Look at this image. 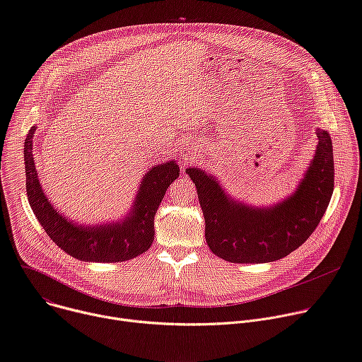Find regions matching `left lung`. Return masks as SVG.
I'll list each match as a JSON object with an SVG mask.
<instances>
[{"instance_id": "left-lung-1", "label": "left lung", "mask_w": 362, "mask_h": 362, "mask_svg": "<svg viewBox=\"0 0 362 362\" xmlns=\"http://www.w3.org/2000/svg\"><path fill=\"white\" fill-rule=\"evenodd\" d=\"M317 147L296 190L273 206L233 199L215 176L199 168L186 173L196 185L211 251L229 262H270L299 248L319 225L334 193V150L327 131L316 129Z\"/></svg>"}]
</instances>
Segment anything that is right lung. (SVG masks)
I'll return each instance as SVG.
<instances>
[{"label": "right lung", "mask_w": 362, "mask_h": 362, "mask_svg": "<svg viewBox=\"0 0 362 362\" xmlns=\"http://www.w3.org/2000/svg\"><path fill=\"white\" fill-rule=\"evenodd\" d=\"M36 125L28 129L24 143L25 190L30 206L46 234L66 254L92 262H119L146 252L154 240V215L163 196L179 177L175 160L156 164L141 179L129 212L118 221L105 223H75L60 214L47 199L39 182L33 136Z\"/></svg>", "instance_id": "1"}]
</instances>
